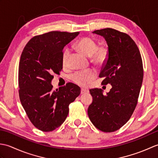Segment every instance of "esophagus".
Wrapping results in <instances>:
<instances>
[{"label":"esophagus","mask_w":158,"mask_h":158,"mask_svg":"<svg viewBox=\"0 0 158 158\" xmlns=\"http://www.w3.org/2000/svg\"><path fill=\"white\" fill-rule=\"evenodd\" d=\"M88 92V90L87 89H85V88H81V94H85Z\"/></svg>","instance_id":"esophagus-1"}]
</instances>
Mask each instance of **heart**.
Listing matches in <instances>:
<instances>
[{
    "label": "heart",
    "mask_w": 158,
    "mask_h": 158,
    "mask_svg": "<svg viewBox=\"0 0 158 158\" xmlns=\"http://www.w3.org/2000/svg\"><path fill=\"white\" fill-rule=\"evenodd\" d=\"M76 48L87 56L91 57L93 62L97 64H102L108 57V49L105 46H98L96 41L91 37L82 38L76 43ZM70 56V50L65 49L62 56L63 66L68 64ZM94 70H88L78 71L71 76L73 81L81 86H87L95 78Z\"/></svg>",
    "instance_id": "obj_1"
}]
</instances>
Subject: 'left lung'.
Instances as JSON below:
<instances>
[{
    "instance_id": "obj_1",
    "label": "left lung",
    "mask_w": 158,
    "mask_h": 158,
    "mask_svg": "<svg viewBox=\"0 0 158 158\" xmlns=\"http://www.w3.org/2000/svg\"><path fill=\"white\" fill-rule=\"evenodd\" d=\"M93 33L103 36L108 45V57L99 77L102 85L112 88L106 95L101 89H92L93 102L88 107L89 118L96 128L112 132L122 127L132 116L138 102L143 79L139 49L130 36L107 28Z\"/></svg>"
}]
</instances>
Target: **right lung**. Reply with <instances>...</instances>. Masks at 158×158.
I'll use <instances>...</instances> for the list:
<instances>
[{
    "mask_svg": "<svg viewBox=\"0 0 158 158\" xmlns=\"http://www.w3.org/2000/svg\"><path fill=\"white\" fill-rule=\"evenodd\" d=\"M79 32L52 31L32 38L23 48L19 64V96L23 108L36 128L52 132L68 116L69 106L81 93L79 86L68 83L53 89V74L62 69L66 45Z\"/></svg>",
    "mask_w": 158,
    "mask_h": 158,
    "instance_id": "add662e5",
    "label": "right lung"
}]
</instances>
